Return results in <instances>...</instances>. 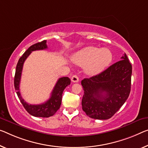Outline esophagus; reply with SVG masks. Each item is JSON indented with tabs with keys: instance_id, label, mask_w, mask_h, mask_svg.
I'll list each match as a JSON object with an SVG mask.
<instances>
[{
	"instance_id": "obj_1",
	"label": "esophagus",
	"mask_w": 148,
	"mask_h": 148,
	"mask_svg": "<svg viewBox=\"0 0 148 148\" xmlns=\"http://www.w3.org/2000/svg\"><path fill=\"white\" fill-rule=\"evenodd\" d=\"M71 81L72 82H73V83H77V82L79 81V77H77V75H73L71 77Z\"/></svg>"
}]
</instances>
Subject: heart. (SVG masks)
Instances as JSON below:
<instances>
[{
  "instance_id": "1",
  "label": "heart",
  "mask_w": 148,
  "mask_h": 148,
  "mask_svg": "<svg viewBox=\"0 0 148 148\" xmlns=\"http://www.w3.org/2000/svg\"><path fill=\"white\" fill-rule=\"evenodd\" d=\"M112 53L110 49H100L88 46L76 52L72 57V61L80 66H85V71L90 75L100 73L107 67L112 60Z\"/></svg>"
}]
</instances>
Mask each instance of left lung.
<instances>
[{
	"mask_svg": "<svg viewBox=\"0 0 148 148\" xmlns=\"http://www.w3.org/2000/svg\"><path fill=\"white\" fill-rule=\"evenodd\" d=\"M121 59L99 75L81 81L82 108L90 118L110 119L128 98L132 68L126 53Z\"/></svg>",
	"mask_w": 148,
	"mask_h": 148,
	"instance_id": "obj_1",
	"label": "left lung"
}]
</instances>
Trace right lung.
I'll list each match as a JSON object with an SVG mask.
<instances>
[{
	"label": "right lung",
	"mask_w": 148,
	"mask_h": 148,
	"mask_svg": "<svg viewBox=\"0 0 148 148\" xmlns=\"http://www.w3.org/2000/svg\"><path fill=\"white\" fill-rule=\"evenodd\" d=\"M46 42V40H44L41 42L36 43V44L31 45L25 51V53L19 59L18 62L17 63L16 68L14 81L15 90H16V94L22 105L24 106V108L29 114L36 117L48 118L53 116L57 112V110L60 108L63 90L67 86L69 85L71 83V80L67 77H61L59 79L53 90H52L49 99L42 104H29L22 99L20 92V83L24 61L33 51L43 50V49H47V46Z\"/></svg>",
	"instance_id": "obj_1"
}]
</instances>
